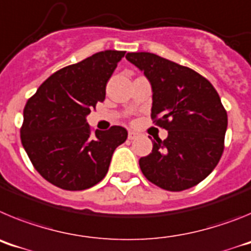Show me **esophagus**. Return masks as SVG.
I'll list each match as a JSON object with an SVG mask.
<instances>
[{
    "label": "esophagus",
    "instance_id": "esophagus-1",
    "mask_svg": "<svg viewBox=\"0 0 251 251\" xmlns=\"http://www.w3.org/2000/svg\"><path fill=\"white\" fill-rule=\"evenodd\" d=\"M138 136H139V133L134 132V130H129V132H128V139H130V141L136 139Z\"/></svg>",
    "mask_w": 251,
    "mask_h": 251
}]
</instances>
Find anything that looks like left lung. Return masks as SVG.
I'll return each mask as SVG.
<instances>
[{
	"label": "left lung",
	"mask_w": 251,
	"mask_h": 251,
	"mask_svg": "<svg viewBox=\"0 0 251 251\" xmlns=\"http://www.w3.org/2000/svg\"><path fill=\"white\" fill-rule=\"evenodd\" d=\"M126 59L145 73L152 86L156 124L168 130L152 141V152L139 159L148 181L167 191L191 188L211 174L224 152L227 114L212 84L187 66L151 52H128Z\"/></svg>",
	"instance_id": "obj_1"
}]
</instances>
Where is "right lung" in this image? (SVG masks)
<instances>
[{
    "instance_id": "add662e5",
    "label": "right lung",
    "mask_w": 251,
    "mask_h": 251,
    "mask_svg": "<svg viewBox=\"0 0 251 251\" xmlns=\"http://www.w3.org/2000/svg\"><path fill=\"white\" fill-rule=\"evenodd\" d=\"M126 51L105 50L60 69L44 81L24 109L21 142L34 167L63 190L80 191L105 177L126 128L90 130L86 115L105 99V86Z\"/></svg>"
}]
</instances>
